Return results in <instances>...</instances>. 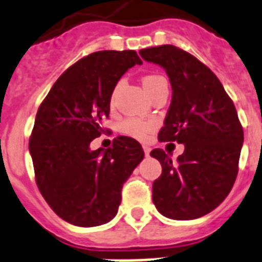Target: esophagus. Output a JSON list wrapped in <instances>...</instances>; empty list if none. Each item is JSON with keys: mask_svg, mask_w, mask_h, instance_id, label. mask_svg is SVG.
<instances>
[{"mask_svg": "<svg viewBox=\"0 0 262 262\" xmlns=\"http://www.w3.org/2000/svg\"><path fill=\"white\" fill-rule=\"evenodd\" d=\"M143 152H145L146 156H149V153H150V147L146 146V145H143Z\"/></svg>", "mask_w": 262, "mask_h": 262, "instance_id": "1", "label": "esophagus"}]
</instances>
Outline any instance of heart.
I'll list each match as a JSON object with an SVG mask.
<instances>
[{
	"instance_id": "b5f03b06",
	"label": "heart",
	"mask_w": 262,
	"mask_h": 262,
	"mask_svg": "<svg viewBox=\"0 0 262 262\" xmlns=\"http://www.w3.org/2000/svg\"><path fill=\"white\" fill-rule=\"evenodd\" d=\"M142 84L145 86V90L147 91L149 95H152L153 92L159 90L161 85H166L167 80L160 74H146L143 76ZM115 98V94L112 95V101ZM155 123L153 121H149V120H141L137 119V117H128L125 119L120 125V129L121 133L128 135L131 138L139 139V141H145V139L149 137V134L152 133L155 129Z\"/></svg>"
}]
</instances>
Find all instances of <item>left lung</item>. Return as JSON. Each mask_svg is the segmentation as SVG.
<instances>
[{"label":"left lung","mask_w":262,"mask_h":262,"mask_svg":"<svg viewBox=\"0 0 262 262\" xmlns=\"http://www.w3.org/2000/svg\"><path fill=\"white\" fill-rule=\"evenodd\" d=\"M139 54L166 69L172 86L159 141L185 145L177 161L163 149L150 152L163 168L153 203L171 220L206 215L227 198L239 171L243 128L235 105L217 76L184 49L159 45Z\"/></svg>","instance_id":"1"}]
</instances>
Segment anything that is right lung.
<instances>
[{"instance_id": "right-lung-1", "label": "right lung", "mask_w": 262, "mask_h": 262, "mask_svg": "<svg viewBox=\"0 0 262 262\" xmlns=\"http://www.w3.org/2000/svg\"><path fill=\"white\" fill-rule=\"evenodd\" d=\"M142 60L135 51H98L72 64L41 102L30 149L37 186L59 217L96 227L115 217L121 188L145 153L138 141L119 135L112 147L91 150L109 117L116 84Z\"/></svg>"}]
</instances>
